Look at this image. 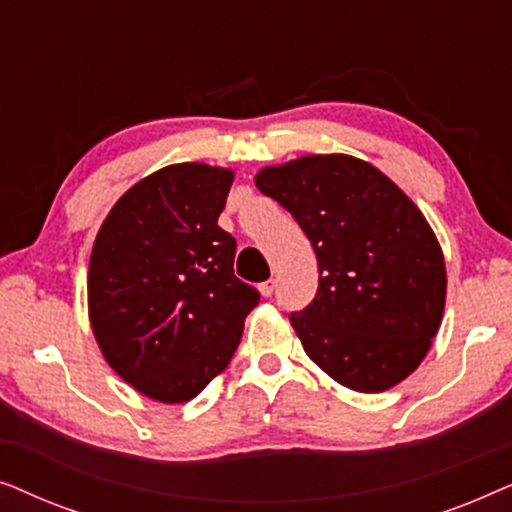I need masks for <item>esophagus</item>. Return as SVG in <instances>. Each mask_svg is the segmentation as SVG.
<instances>
[{"instance_id":"1","label":"esophagus","mask_w":512,"mask_h":512,"mask_svg":"<svg viewBox=\"0 0 512 512\" xmlns=\"http://www.w3.org/2000/svg\"><path fill=\"white\" fill-rule=\"evenodd\" d=\"M258 291H261L263 298H270L275 293V279H268V282L258 284Z\"/></svg>"}]
</instances>
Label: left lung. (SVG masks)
I'll use <instances>...</instances> for the list:
<instances>
[{
	"mask_svg": "<svg viewBox=\"0 0 512 512\" xmlns=\"http://www.w3.org/2000/svg\"><path fill=\"white\" fill-rule=\"evenodd\" d=\"M289 209L319 263L317 296L291 326L342 387L380 394L415 373L445 312L447 272L419 207L366 160L312 153L256 174Z\"/></svg>",
	"mask_w": 512,
	"mask_h": 512,
	"instance_id": "left-lung-1",
	"label": "left lung"
}]
</instances>
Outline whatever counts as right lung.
I'll list each match as a JSON object with an SVG mask.
<instances>
[{"label": "right lung", "mask_w": 512, "mask_h": 512, "mask_svg": "<svg viewBox=\"0 0 512 512\" xmlns=\"http://www.w3.org/2000/svg\"><path fill=\"white\" fill-rule=\"evenodd\" d=\"M235 172L177 163L128 188L97 230L88 319L111 370L139 394L186 403L223 373L261 300L233 272L219 226Z\"/></svg>", "instance_id": "1"}]
</instances>
